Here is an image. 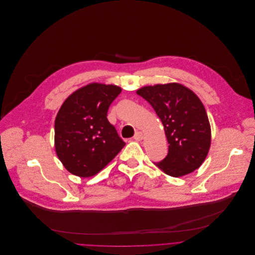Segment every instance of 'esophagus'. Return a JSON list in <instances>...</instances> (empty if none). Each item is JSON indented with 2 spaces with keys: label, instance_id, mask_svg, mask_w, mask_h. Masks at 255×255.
Listing matches in <instances>:
<instances>
[{
  "label": "esophagus",
  "instance_id": "1",
  "mask_svg": "<svg viewBox=\"0 0 255 255\" xmlns=\"http://www.w3.org/2000/svg\"><path fill=\"white\" fill-rule=\"evenodd\" d=\"M142 132L141 131H136L135 133H134V135H133V138L135 139V140H140V139H142Z\"/></svg>",
  "mask_w": 255,
  "mask_h": 255
}]
</instances>
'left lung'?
<instances>
[{
    "mask_svg": "<svg viewBox=\"0 0 255 255\" xmlns=\"http://www.w3.org/2000/svg\"><path fill=\"white\" fill-rule=\"evenodd\" d=\"M136 93L155 110L169 143L166 158L154 164L172 177L198 169L207 157L211 143L209 120L198 96L178 83L145 86Z\"/></svg>",
    "mask_w": 255,
    "mask_h": 255,
    "instance_id": "8db88e82",
    "label": "left lung"
}]
</instances>
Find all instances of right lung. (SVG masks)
I'll list each match as a JSON object with an SVG mask.
<instances>
[{
    "label": "right lung",
    "instance_id": "add662e5",
    "mask_svg": "<svg viewBox=\"0 0 255 255\" xmlns=\"http://www.w3.org/2000/svg\"><path fill=\"white\" fill-rule=\"evenodd\" d=\"M121 92L116 85L88 84L60 108L55 120V148L71 174L82 178L97 174L126 145L107 118Z\"/></svg>",
    "mask_w": 255,
    "mask_h": 255
}]
</instances>
